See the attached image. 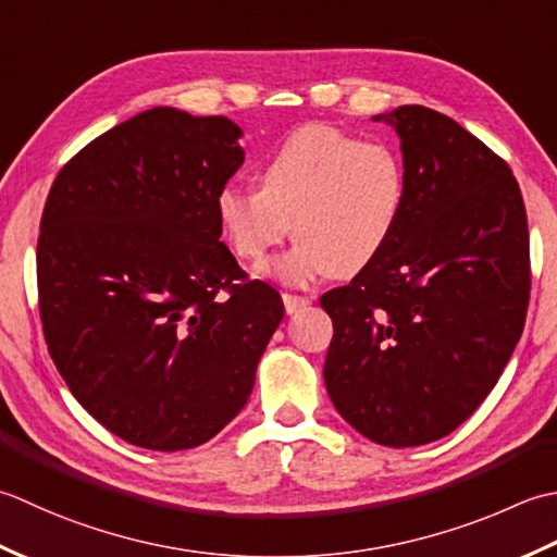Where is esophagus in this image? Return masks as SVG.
I'll return each mask as SVG.
<instances>
[{
  "mask_svg": "<svg viewBox=\"0 0 557 557\" xmlns=\"http://www.w3.org/2000/svg\"><path fill=\"white\" fill-rule=\"evenodd\" d=\"M312 300L308 298V295H293V293H283V305H286V312L288 314H295L308 308Z\"/></svg>",
  "mask_w": 557,
  "mask_h": 557,
  "instance_id": "esophagus-1",
  "label": "esophagus"
}]
</instances>
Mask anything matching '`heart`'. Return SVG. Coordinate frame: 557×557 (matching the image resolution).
I'll list each match as a JSON object with an SVG mask.
<instances>
[{
    "mask_svg": "<svg viewBox=\"0 0 557 557\" xmlns=\"http://www.w3.org/2000/svg\"><path fill=\"white\" fill-rule=\"evenodd\" d=\"M257 180L259 189L225 185L215 219L233 252L249 262L286 240L293 223L300 240L264 267L290 286L368 269L392 243L406 203V168L389 144L322 124L288 134Z\"/></svg>",
    "mask_w": 557,
    "mask_h": 557,
    "instance_id": "obj_1",
    "label": "heart"
}]
</instances>
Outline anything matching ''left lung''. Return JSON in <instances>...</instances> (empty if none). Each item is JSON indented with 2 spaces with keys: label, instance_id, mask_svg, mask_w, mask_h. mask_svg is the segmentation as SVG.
Masks as SVG:
<instances>
[{
  "label": "left lung",
  "instance_id": "1",
  "mask_svg": "<svg viewBox=\"0 0 557 557\" xmlns=\"http://www.w3.org/2000/svg\"><path fill=\"white\" fill-rule=\"evenodd\" d=\"M406 203L392 243L324 293L334 322L326 392L360 435L418 447L479 408L521 336L531 259L512 170L461 124L423 106L392 115Z\"/></svg>",
  "mask_w": 557,
  "mask_h": 557
}]
</instances>
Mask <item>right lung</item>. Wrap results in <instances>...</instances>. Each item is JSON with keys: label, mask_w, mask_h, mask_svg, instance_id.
<instances>
[{"label": "right lung", "mask_w": 557, "mask_h": 557, "mask_svg": "<svg viewBox=\"0 0 557 557\" xmlns=\"http://www.w3.org/2000/svg\"><path fill=\"white\" fill-rule=\"evenodd\" d=\"M228 117L146 110L60 170L38 235L42 334L76 401L129 445L209 442L247 404L278 290L221 243L245 161Z\"/></svg>", "instance_id": "obj_1"}]
</instances>
